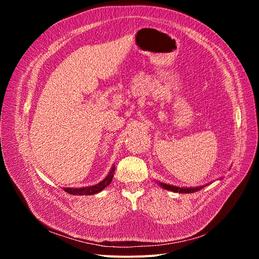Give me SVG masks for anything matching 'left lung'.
Returning a JSON list of instances; mask_svg holds the SVG:
<instances>
[{
    "label": "left lung",
    "instance_id": "8db88e82",
    "mask_svg": "<svg viewBox=\"0 0 259 259\" xmlns=\"http://www.w3.org/2000/svg\"><path fill=\"white\" fill-rule=\"evenodd\" d=\"M159 185L165 190H169V191H174V192H179V193H192L194 191H199L200 189H202V187H195V188H180V187H175L171 185H166L163 183H159Z\"/></svg>",
    "mask_w": 259,
    "mask_h": 259
}]
</instances>
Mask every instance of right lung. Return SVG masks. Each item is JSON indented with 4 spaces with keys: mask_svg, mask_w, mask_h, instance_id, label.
Wrapping results in <instances>:
<instances>
[{
    "mask_svg": "<svg viewBox=\"0 0 259 259\" xmlns=\"http://www.w3.org/2000/svg\"><path fill=\"white\" fill-rule=\"evenodd\" d=\"M114 170H115V166H112L110 173L108 174V176L103 180V182H100L95 186L84 187V188H65L64 190L70 194H74V195H91V194L98 193L101 190H104L108 185H110V183L112 182Z\"/></svg>",
    "mask_w": 259,
    "mask_h": 259,
    "instance_id": "1",
    "label": "right lung"
}]
</instances>
